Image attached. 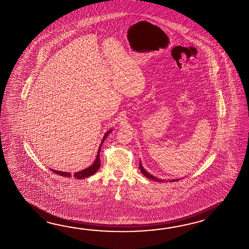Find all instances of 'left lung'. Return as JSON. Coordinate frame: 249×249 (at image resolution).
<instances>
[{"mask_svg":"<svg viewBox=\"0 0 249 249\" xmlns=\"http://www.w3.org/2000/svg\"><path fill=\"white\" fill-rule=\"evenodd\" d=\"M139 168H140V171L145 177H147V178H150V179H153V180H154V181H159V182H164L165 180L164 179H161V178H156V177H154L153 175H152V174H150L149 172H146L145 171V169L142 167V162L140 161V165H139ZM180 178H172V179H168L167 181H170V182H173V181H177V180H179Z\"/></svg>","mask_w":249,"mask_h":249,"instance_id":"left-lung-1","label":"left lung"}]
</instances>
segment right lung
Wrapping results in <instances>:
<instances>
[{
    "instance_id": "add662e5",
    "label": "right lung",
    "mask_w": 249,
    "mask_h": 249,
    "mask_svg": "<svg viewBox=\"0 0 249 249\" xmlns=\"http://www.w3.org/2000/svg\"><path fill=\"white\" fill-rule=\"evenodd\" d=\"M112 131H113V129L109 130V131H107V132L105 134V135H104L102 141H101V143H100V146H99L98 151H97V155H96V160H95V161L93 162L92 165H90L89 167L84 169V170L80 171V172H75L74 174H71V172H61V171H57V170H53V169H50V170H51V172H53L54 173L57 174V175H60V176H63V177H68V178L74 177V178H78V179L88 178V177H89L91 175L95 174V173L99 170L100 165H101V163H100V149H101V146H102L103 142H104V141L106 140V138L107 137V135H108Z\"/></svg>"
}]
</instances>
